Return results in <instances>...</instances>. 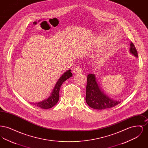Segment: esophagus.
<instances>
[{
	"instance_id": "1",
	"label": "esophagus",
	"mask_w": 148,
	"mask_h": 148,
	"mask_svg": "<svg viewBox=\"0 0 148 148\" xmlns=\"http://www.w3.org/2000/svg\"><path fill=\"white\" fill-rule=\"evenodd\" d=\"M73 73H74V74L82 73H83V70H82V68H81V67H80V66H76V67L74 69V70H73Z\"/></svg>"
}]
</instances>
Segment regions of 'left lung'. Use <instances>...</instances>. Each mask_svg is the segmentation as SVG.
<instances>
[{
  "label": "left lung",
  "mask_w": 148,
  "mask_h": 148,
  "mask_svg": "<svg viewBox=\"0 0 148 148\" xmlns=\"http://www.w3.org/2000/svg\"><path fill=\"white\" fill-rule=\"evenodd\" d=\"M130 52L138 57V52L133 43L130 42ZM85 100L88 105L94 109L102 110L114 107L120 103V101L109 98L101 90L94 74H89L87 77Z\"/></svg>",
  "instance_id": "obj_1"
}]
</instances>
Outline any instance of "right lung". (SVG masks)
Returning <instances> with one entry per match:
<instances>
[{
    "label": "right lung",
    "mask_w": 148,
    "mask_h": 148,
    "mask_svg": "<svg viewBox=\"0 0 148 148\" xmlns=\"http://www.w3.org/2000/svg\"><path fill=\"white\" fill-rule=\"evenodd\" d=\"M71 71V70L65 71L58 79L50 96L48 98L42 101L32 104H34V105L42 109H49L55 106L59 99V90L62 85L66 80L72 77L73 74Z\"/></svg>",
    "instance_id": "add662e5"
}]
</instances>
